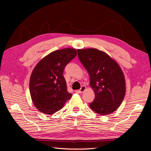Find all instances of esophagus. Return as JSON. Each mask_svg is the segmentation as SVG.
Wrapping results in <instances>:
<instances>
[{
    "instance_id": "1",
    "label": "esophagus",
    "mask_w": 151,
    "mask_h": 151,
    "mask_svg": "<svg viewBox=\"0 0 151 151\" xmlns=\"http://www.w3.org/2000/svg\"><path fill=\"white\" fill-rule=\"evenodd\" d=\"M86 87L85 86H82V87H81V88L79 89L78 90V92L79 93H82V92H84L85 90H86Z\"/></svg>"
}]
</instances>
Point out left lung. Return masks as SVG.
Listing matches in <instances>:
<instances>
[{
  "label": "left lung",
  "instance_id": "1",
  "mask_svg": "<svg viewBox=\"0 0 151 151\" xmlns=\"http://www.w3.org/2000/svg\"><path fill=\"white\" fill-rule=\"evenodd\" d=\"M77 51L95 92V99L89 106L100 115L111 114L119 107L126 92L124 76L120 66L108 54L97 49Z\"/></svg>",
  "mask_w": 151,
  "mask_h": 151
}]
</instances>
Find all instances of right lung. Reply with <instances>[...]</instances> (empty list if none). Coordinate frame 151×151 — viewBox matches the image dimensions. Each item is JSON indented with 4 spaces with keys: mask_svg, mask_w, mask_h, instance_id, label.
Returning a JSON list of instances; mask_svg holds the SVG:
<instances>
[{
    "mask_svg": "<svg viewBox=\"0 0 151 151\" xmlns=\"http://www.w3.org/2000/svg\"><path fill=\"white\" fill-rule=\"evenodd\" d=\"M76 54V50L71 48L53 51L34 67L30 78V93L33 104L40 111L53 114L71 98L63 73Z\"/></svg>",
    "mask_w": 151,
    "mask_h": 151,
    "instance_id": "1",
    "label": "right lung"
}]
</instances>
